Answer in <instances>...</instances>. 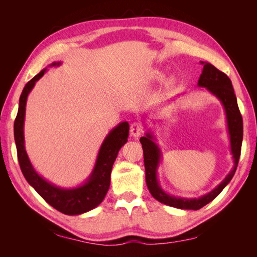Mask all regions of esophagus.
Segmentation results:
<instances>
[{
	"label": "esophagus",
	"instance_id": "esophagus-1",
	"mask_svg": "<svg viewBox=\"0 0 257 257\" xmlns=\"http://www.w3.org/2000/svg\"><path fill=\"white\" fill-rule=\"evenodd\" d=\"M130 133L131 136H133L135 138L142 136V134L144 133V125L141 122H133L131 124V127H130Z\"/></svg>",
	"mask_w": 257,
	"mask_h": 257
}]
</instances>
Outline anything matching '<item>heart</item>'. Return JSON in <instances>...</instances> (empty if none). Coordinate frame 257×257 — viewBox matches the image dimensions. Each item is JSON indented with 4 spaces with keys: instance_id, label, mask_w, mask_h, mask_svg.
<instances>
[{
    "instance_id": "obj_1",
    "label": "heart",
    "mask_w": 257,
    "mask_h": 257,
    "mask_svg": "<svg viewBox=\"0 0 257 257\" xmlns=\"http://www.w3.org/2000/svg\"><path fill=\"white\" fill-rule=\"evenodd\" d=\"M160 76H161V75H159V77H160Z\"/></svg>"
}]
</instances>
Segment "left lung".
<instances>
[{
	"label": "left lung",
	"mask_w": 257,
	"mask_h": 257,
	"mask_svg": "<svg viewBox=\"0 0 257 257\" xmlns=\"http://www.w3.org/2000/svg\"><path fill=\"white\" fill-rule=\"evenodd\" d=\"M201 64L204 65V68L198 79V87L206 88L209 92H211L213 95L219 98L223 104L225 113H226L227 128L230 139V151L235 163L234 168L230 170V173L225 177L224 180L214 190L205 194L204 196L199 198L189 199L172 196L163 191L158 181V167L161 161V150L158 145L153 142V135L151 134V132H149V133L146 134V136L141 138V144L143 145L144 149L146 182L148 190L160 203L186 210H198L203 208L219 195L225 186L229 183L238 166L243 137L242 116H241L234 88H232L228 76L219 71L212 64L206 63V62H201Z\"/></svg>",
	"instance_id": "obj_1"
}]
</instances>
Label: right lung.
Here are the masks:
<instances>
[{"label": "right lung", "mask_w": 257, "mask_h": 257, "mask_svg": "<svg viewBox=\"0 0 257 257\" xmlns=\"http://www.w3.org/2000/svg\"><path fill=\"white\" fill-rule=\"evenodd\" d=\"M61 62H54L50 66H59ZM47 69H43L40 74L33 77L22 90L19 99V108L14 123L15 143L17 147V155L21 172L26 180L34 190L58 211L76 215L88 212L97 207L109 190L110 174L112 165L116 159L121 147L126 144L128 137L130 125L127 122H121L110 133L107 135L97 154L95 166L93 168L89 179L84 184L74 189H61L49 183L43 177L38 175L29 160L25 148V135H23V124H25L27 98L35 82L41 79Z\"/></svg>", "instance_id": "right-lung-1"}]
</instances>
